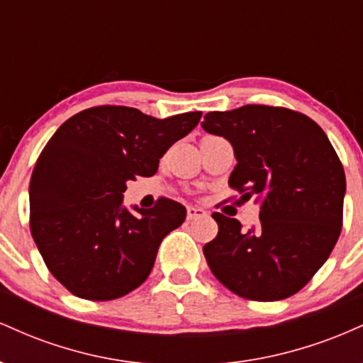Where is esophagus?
Segmentation results:
<instances>
[{"label": "esophagus", "mask_w": 363, "mask_h": 363, "mask_svg": "<svg viewBox=\"0 0 363 363\" xmlns=\"http://www.w3.org/2000/svg\"><path fill=\"white\" fill-rule=\"evenodd\" d=\"M206 211L203 210V208H198V206H187V220H193V218H198V216H205Z\"/></svg>", "instance_id": "esophagus-1"}]
</instances>
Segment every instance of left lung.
Listing matches in <instances>:
<instances>
[{"label":"left lung","instance_id":"1","mask_svg":"<svg viewBox=\"0 0 363 363\" xmlns=\"http://www.w3.org/2000/svg\"><path fill=\"white\" fill-rule=\"evenodd\" d=\"M203 129L234 147L228 184L256 196L259 225L213 213L218 235L203 247L211 273L228 290L261 302L306 286L326 262L343 223L347 179L326 133L285 107L242 106L205 114Z\"/></svg>","mask_w":363,"mask_h":363}]
</instances>
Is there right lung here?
I'll return each instance as SVG.
<instances>
[{
	"mask_svg": "<svg viewBox=\"0 0 363 363\" xmlns=\"http://www.w3.org/2000/svg\"><path fill=\"white\" fill-rule=\"evenodd\" d=\"M201 112L157 119L138 109L101 106L62 123L48 141L28 186L30 232L57 281L86 301H112L148 278L164 237L186 208L158 199L143 210L123 205L126 182L150 177Z\"/></svg>",
	"mask_w": 363,
	"mask_h": 363,
	"instance_id": "obj_1",
	"label": "right lung"
}]
</instances>
